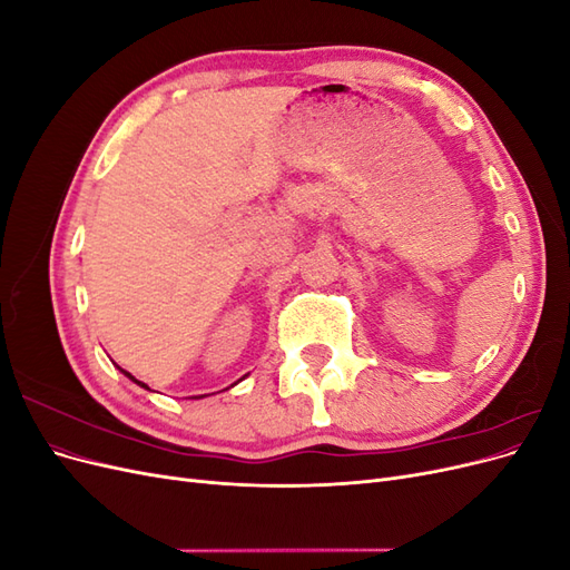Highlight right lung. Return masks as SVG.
I'll return each mask as SVG.
<instances>
[{
    "label": "right lung",
    "instance_id": "right-lung-1",
    "mask_svg": "<svg viewBox=\"0 0 570 570\" xmlns=\"http://www.w3.org/2000/svg\"><path fill=\"white\" fill-rule=\"evenodd\" d=\"M118 371H120V373H124V375H126V377H130V381H132V383H135V385H140V387H145V390H149V387H147V385H145V383H140V381H137V377H135V375H130V373H128V371H124V368H118ZM239 381H243V377H239ZM239 381H237V383H239ZM237 383H235V385H237ZM202 396H206V394H202Z\"/></svg>",
    "mask_w": 570,
    "mask_h": 570
}]
</instances>
